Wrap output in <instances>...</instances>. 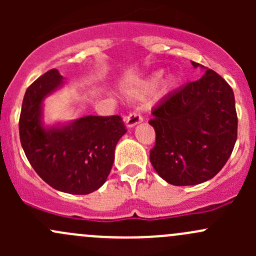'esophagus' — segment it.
<instances>
[{"mask_svg": "<svg viewBox=\"0 0 256 256\" xmlns=\"http://www.w3.org/2000/svg\"><path fill=\"white\" fill-rule=\"evenodd\" d=\"M144 121V118L140 115L138 112H131L130 115L128 116V118H125V124H126V128H134V126L138 125V124H141Z\"/></svg>", "mask_w": 256, "mask_h": 256, "instance_id": "34e87169", "label": "esophagus"}]
</instances>
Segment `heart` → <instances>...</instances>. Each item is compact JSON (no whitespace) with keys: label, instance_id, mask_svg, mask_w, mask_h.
<instances>
[{"label":"heart","instance_id":"1","mask_svg":"<svg viewBox=\"0 0 256 256\" xmlns=\"http://www.w3.org/2000/svg\"><path fill=\"white\" fill-rule=\"evenodd\" d=\"M160 80H161V73H160V72H156V73H154L152 76H150L148 78L144 80L142 85H141V90H144V92H152V90L156 89L157 85L160 84ZM180 82V76H177V74L174 73L168 74L161 82V94L166 95L168 94V92H171L172 90H174L178 86ZM135 92H138L140 89L135 90Z\"/></svg>","mask_w":256,"mask_h":256}]
</instances>
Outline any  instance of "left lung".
<instances>
[{"instance_id":"left-lung-1","label":"left lung","mask_w":256,"mask_h":256,"mask_svg":"<svg viewBox=\"0 0 256 256\" xmlns=\"http://www.w3.org/2000/svg\"><path fill=\"white\" fill-rule=\"evenodd\" d=\"M204 74L167 95L154 110L150 125L156 144L150 161L174 186H194L223 168L236 141L234 92L220 76L192 62Z\"/></svg>"}]
</instances>
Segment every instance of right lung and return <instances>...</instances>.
Returning <instances> with one entry per match:
<instances>
[{
    "mask_svg": "<svg viewBox=\"0 0 256 256\" xmlns=\"http://www.w3.org/2000/svg\"><path fill=\"white\" fill-rule=\"evenodd\" d=\"M64 82L60 73L52 69L28 88L20 118V144L30 166L50 187L69 194H89L106 182L116 144L126 128L118 115L46 124L44 100Z\"/></svg>",
    "mask_w": 256,
    "mask_h": 256,
    "instance_id": "right-lung-1",
    "label": "right lung"
}]
</instances>
